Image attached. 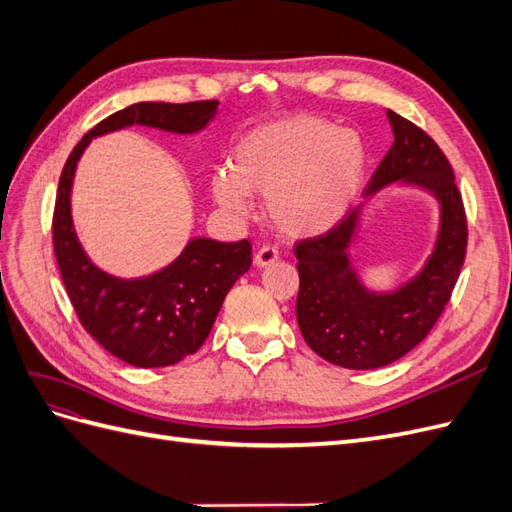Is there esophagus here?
I'll return each instance as SVG.
<instances>
[{
    "instance_id": "esophagus-1",
    "label": "esophagus",
    "mask_w": 512,
    "mask_h": 512,
    "mask_svg": "<svg viewBox=\"0 0 512 512\" xmlns=\"http://www.w3.org/2000/svg\"><path fill=\"white\" fill-rule=\"evenodd\" d=\"M277 256H280V254H277L273 245H262L260 250L254 254V265L256 267H269L277 260Z\"/></svg>"
}]
</instances>
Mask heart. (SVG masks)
Masks as SVG:
<instances>
[{
    "label": "heart",
    "instance_id": "heart-1",
    "mask_svg": "<svg viewBox=\"0 0 512 512\" xmlns=\"http://www.w3.org/2000/svg\"><path fill=\"white\" fill-rule=\"evenodd\" d=\"M367 175L363 138L335 123L297 115L241 138L211 192L226 211H250V192L267 196L269 220L290 237H314L342 222Z\"/></svg>",
    "mask_w": 512,
    "mask_h": 512
}]
</instances>
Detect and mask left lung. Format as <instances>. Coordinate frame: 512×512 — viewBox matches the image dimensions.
<instances>
[{
    "instance_id": "8db88e82",
    "label": "left lung",
    "mask_w": 512,
    "mask_h": 512,
    "mask_svg": "<svg viewBox=\"0 0 512 512\" xmlns=\"http://www.w3.org/2000/svg\"><path fill=\"white\" fill-rule=\"evenodd\" d=\"M386 115L395 141L365 196L371 198L401 183L438 200V237L423 269L389 292L369 290L361 282L350 247L361 226L363 207H356L324 235L294 245L301 335L324 361L346 369L384 367L421 344L451 299L466 258L468 222L451 164L433 138L412 121L393 111Z\"/></svg>"
}]
</instances>
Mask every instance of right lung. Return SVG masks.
I'll return each instance as SVG.
<instances>
[{
  "mask_svg": "<svg viewBox=\"0 0 512 512\" xmlns=\"http://www.w3.org/2000/svg\"><path fill=\"white\" fill-rule=\"evenodd\" d=\"M218 100L138 102L102 119L61 170L53 213V247L61 280L85 331L123 363L166 367L194 354L213 327L228 290L252 265L247 239L222 243L196 237L168 267L147 277H115L89 260L72 222V181L91 138L130 126L196 134L218 113Z\"/></svg>",
  "mask_w": 512,
  "mask_h": 512,
  "instance_id": "obj_1",
  "label": "right lung"
}]
</instances>
